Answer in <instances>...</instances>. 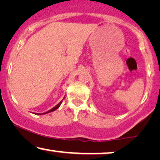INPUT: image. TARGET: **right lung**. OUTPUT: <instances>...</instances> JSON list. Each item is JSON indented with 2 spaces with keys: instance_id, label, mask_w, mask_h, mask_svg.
<instances>
[{
  "instance_id": "obj_1",
  "label": "right lung",
  "mask_w": 160,
  "mask_h": 160,
  "mask_svg": "<svg viewBox=\"0 0 160 160\" xmlns=\"http://www.w3.org/2000/svg\"><path fill=\"white\" fill-rule=\"evenodd\" d=\"M64 98H65V97H64ZM63 98V99H64ZM63 99L62 100V101L59 102V103L57 104V105H56L54 107H53V108H52V109H50V110H49L48 111H47V112H44V113H33L34 114H35V115H44V114H47V113H50V112H52V111H55V110H57V108H59V106H60V105H61V103H62V101H63Z\"/></svg>"
}]
</instances>
